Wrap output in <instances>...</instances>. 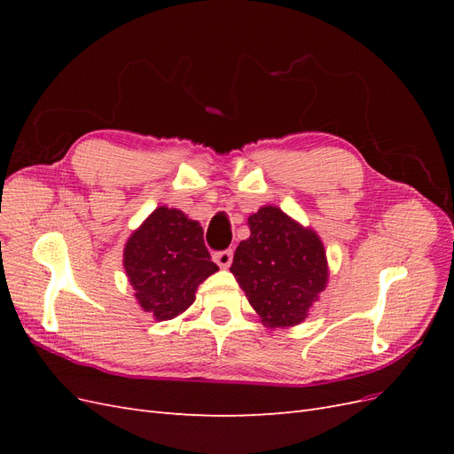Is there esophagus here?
<instances>
[{
  "mask_svg": "<svg viewBox=\"0 0 454 454\" xmlns=\"http://www.w3.org/2000/svg\"><path fill=\"white\" fill-rule=\"evenodd\" d=\"M214 261L215 263L222 267V269H227L231 263H232V250H222V252H215L214 254Z\"/></svg>",
  "mask_w": 454,
  "mask_h": 454,
  "instance_id": "obj_1",
  "label": "esophagus"
}]
</instances>
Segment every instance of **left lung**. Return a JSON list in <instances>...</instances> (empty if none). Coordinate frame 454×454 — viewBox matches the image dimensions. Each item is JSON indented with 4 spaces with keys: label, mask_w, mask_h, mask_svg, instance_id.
Wrapping results in <instances>:
<instances>
[{
    "label": "left lung",
    "mask_w": 454,
    "mask_h": 454,
    "mask_svg": "<svg viewBox=\"0 0 454 454\" xmlns=\"http://www.w3.org/2000/svg\"><path fill=\"white\" fill-rule=\"evenodd\" d=\"M248 225L252 235L239 244L231 272L267 325L301 324L327 282L322 240L277 206H263Z\"/></svg>",
    "instance_id": "obj_1"
}]
</instances>
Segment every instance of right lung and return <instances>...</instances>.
Returning a JSON list of instances; mask_svg holds the SVG:
<instances>
[{
  "mask_svg": "<svg viewBox=\"0 0 454 454\" xmlns=\"http://www.w3.org/2000/svg\"><path fill=\"white\" fill-rule=\"evenodd\" d=\"M125 270L136 299L157 320H170L195 301L200 282L217 270L199 222L160 206L125 246Z\"/></svg>",
  "mask_w": 454,
  "mask_h": 454,
  "instance_id": "1",
  "label": "right lung"
}]
</instances>
